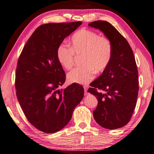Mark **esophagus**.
I'll return each mask as SVG.
<instances>
[{
	"label": "esophagus",
	"mask_w": 154,
	"mask_h": 154,
	"mask_svg": "<svg viewBox=\"0 0 154 154\" xmlns=\"http://www.w3.org/2000/svg\"><path fill=\"white\" fill-rule=\"evenodd\" d=\"M84 89H85V95H87V90H88V87H87V86H84Z\"/></svg>",
	"instance_id": "esophagus-1"
}]
</instances>
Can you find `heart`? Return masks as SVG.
Here are the masks:
<instances>
[{
    "mask_svg": "<svg viewBox=\"0 0 154 154\" xmlns=\"http://www.w3.org/2000/svg\"><path fill=\"white\" fill-rule=\"evenodd\" d=\"M75 54L83 55L84 66L75 67L67 74L70 83L87 85L95 78V72H103L109 66L113 54L112 43L108 38L100 36L96 32L87 29L78 30L70 39V47L61 44L57 50V57L67 70L74 65Z\"/></svg>",
    "mask_w": 154,
    "mask_h": 154,
    "instance_id": "obj_1",
    "label": "heart"
}]
</instances>
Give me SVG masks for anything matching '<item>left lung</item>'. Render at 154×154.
<instances>
[{"mask_svg": "<svg viewBox=\"0 0 154 154\" xmlns=\"http://www.w3.org/2000/svg\"><path fill=\"white\" fill-rule=\"evenodd\" d=\"M88 26L103 32L113 46L109 66L88 90L98 100L93 116L102 127L119 128L130 121L136 106L139 79L135 58L127 40L111 23L98 20Z\"/></svg>", "mask_w": 154, "mask_h": 154, "instance_id": "1", "label": "left lung"}]
</instances>
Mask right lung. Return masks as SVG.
Wrapping results in <instances>:
<instances>
[{
  "label": "right lung",
  "mask_w": 154,
  "mask_h": 154,
  "mask_svg": "<svg viewBox=\"0 0 154 154\" xmlns=\"http://www.w3.org/2000/svg\"><path fill=\"white\" fill-rule=\"evenodd\" d=\"M81 24L40 26L19 57L15 74L19 103L29 122L44 133H54L65 127L84 96V88L76 83L58 89L66 81V74L57 57L59 46Z\"/></svg>",
  "instance_id": "1"
}]
</instances>
